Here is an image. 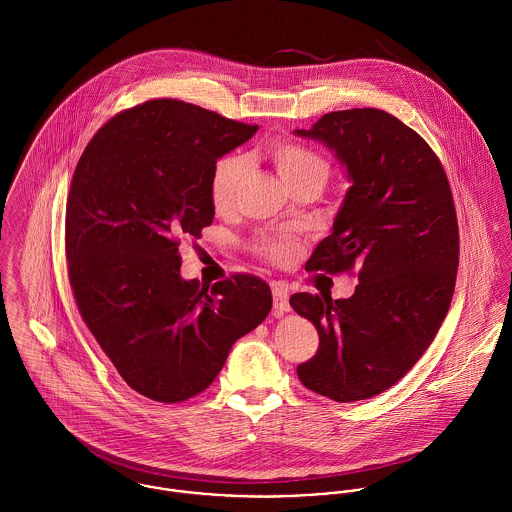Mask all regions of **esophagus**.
<instances>
[{
	"label": "esophagus",
	"instance_id": "obj_1",
	"mask_svg": "<svg viewBox=\"0 0 512 512\" xmlns=\"http://www.w3.org/2000/svg\"><path fill=\"white\" fill-rule=\"evenodd\" d=\"M272 295H274V313L276 315H284L286 311H290V301H288L290 295L284 286H274Z\"/></svg>",
	"mask_w": 512,
	"mask_h": 512
}]
</instances>
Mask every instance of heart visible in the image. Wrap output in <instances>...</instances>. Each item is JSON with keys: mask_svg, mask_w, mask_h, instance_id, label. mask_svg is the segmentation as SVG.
I'll return each mask as SVG.
<instances>
[{"mask_svg": "<svg viewBox=\"0 0 512 512\" xmlns=\"http://www.w3.org/2000/svg\"><path fill=\"white\" fill-rule=\"evenodd\" d=\"M268 155L274 161L280 177L292 189L313 181L325 183L327 179V161L309 147L288 140H274L268 146ZM244 167L246 163L240 155H224L217 161L211 175V201L219 213L232 207ZM256 252L270 262H286L295 252V242L290 236L264 234L256 242Z\"/></svg>", "mask_w": 512, "mask_h": 512, "instance_id": "heart-1", "label": "heart"}]
</instances>
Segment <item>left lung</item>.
Listing matches in <instances>:
<instances>
[{"instance_id":"1","label":"left lung","mask_w":512,"mask_h":512,"mask_svg":"<svg viewBox=\"0 0 512 512\" xmlns=\"http://www.w3.org/2000/svg\"><path fill=\"white\" fill-rule=\"evenodd\" d=\"M295 134L333 149L353 183L305 270L359 276L349 299L290 297L319 333L297 376L335 402L366 400L418 363L447 315L459 266L449 181L426 140L384 110L329 112Z\"/></svg>"}]
</instances>
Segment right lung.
Segmentation results:
<instances>
[{"mask_svg":"<svg viewBox=\"0 0 512 512\" xmlns=\"http://www.w3.org/2000/svg\"><path fill=\"white\" fill-rule=\"evenodd\" d=\"M256 130L157 98L108 120L76 163L65 220L74 299L126 384L155 402L207 390L272 309L252 274L211 288L179 274L181 238H201L215 217L217 161Z\"/></svg>","mask_w":512,"mask_h":512,"instance_id":"1","label":"right lung"}]
</instances>
